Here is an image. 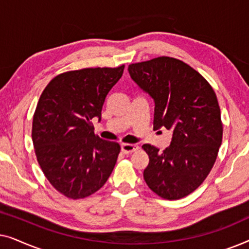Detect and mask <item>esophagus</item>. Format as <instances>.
<instances>
[{"mask_svg":"<svg viewBox=\"0 0 249 249\" xmlns=\"http://www.w3.org/2000/svg\"><path fill=\"white\" fill-rule=\"evenodd\" d=\"M138 149V146L136 144H121V151L124 154H131L132 152H136Z\"/></svg>","mask_w":249,"mask_h":249,"instance_id":"34e87169","label":"esophagus"}]
</instances>
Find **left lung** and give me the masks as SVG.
Instances as JSON below:
<instances>
[{
  "label": "left lung",
  "instance_id": "8db88e82",
  "mask_svg": "<svg viewBox=\"0 0 249 249\" xmlns=\"http://www.w3.org/2000/svg\"><path fill=\"white\" fill-rule=\"evenodd\" d=\"M129 73L155 103L153 128L173 131L163 152L151 144L142 148L149 162L144 179L164 199L188 196L212 170L222 142L223 124L216 95L205 78L170 56L131 63Z\"/></svg>",
  "mask_w": 249,
  "mask_h": 249
}]
</instances>
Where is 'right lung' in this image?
Segmentation results:
<instances>
[{
  "instance_id": "add662e5",
  "label": "right lung",
  "mask_w": 249,
  "mask_h": 249,
  "mask_svg": "<svg viewBox=\"0 0 249 249\" xmlns=\"http://www.w3.org/2000/svg\"><path fill=\"white\" fill-rule=\"evenodd\" d=\"M124 69V64L67 71L40 95L32 128L35 154L46 179L68 198L93 195L113 171L120 145L98 137L91 119L101 120L105 97Z\"/></svg>"
}]
</instances>
